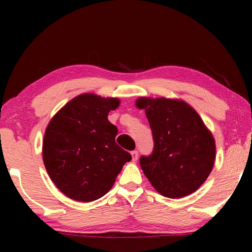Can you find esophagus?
I'll return each instance as SVG.
<instances>
[{"label":"esophagus","mask_w":252,"mask_h":252,"mask_svg":"<svg viewBox=\"0 0 252 252\" xmlns=\"http://www.w3.org/2000/svg\"><path fill=\"white\" fill-rule=\"evenodd\" d=\"M130 155H132V160L136 161L137 157H139V153H137L136 150H134V151H132V153H130Z\"/></svg>","instance_id":"obj_1"}]
</instances>
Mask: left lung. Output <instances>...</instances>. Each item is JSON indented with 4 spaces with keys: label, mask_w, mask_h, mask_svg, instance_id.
Wrapping results in <instances>:
<instances>
[{
    "label": "left lung",
    "mask_w": 252,
    "mask_h": 252,
    "mask_svg": "<svg viewBox=\"0 0 252 252\" xmlns=\"http://www.w3.org/2000/svg\"><path fill=\"white\" fill-rule=\"evenodd\" d=\"M146 110L154 150L141 156L143 173L160 195L180 198L197 190L211 173L216 158L212 134L190 105L180 99H136Z\"/></svg>",
    "instance_id": "obj_1"
}]
</instances>
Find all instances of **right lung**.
Instances as JSON below:
<instances>
[{
  "mask_svg": "<svg viewBox=\"0 0 252 252\" xmlns=\"http://www.w3.org/2000/svg\"><path fill=\"white\" fill-rule=\"evenodd\" d=\"M118 98L81 94L66 103L48 124L42 156L49 177L67 197L93 202L115 184L129 153L116 143L118 129L108 120Z\"/></svg>",
  "mask_w": 252,
  "mask_h": 252,
  "instance_id": "add662e5",
  "label": "right lung"
}]
</instances>
